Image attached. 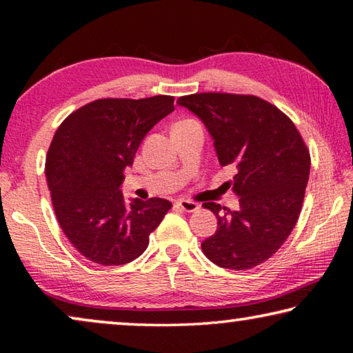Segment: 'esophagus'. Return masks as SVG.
Returning a JSON list of instances; mask_svg holds the SVG:
<instances>
[{
	"instance_id": "obj_1",
	"label": "esophagus",
	"mask_w": 353,
	"mask_h": 353,
	"mask_svg": "<svg viewBox=\"0 0 353 353\" xmlns=\"http://www.w3.org/2000/svg\"><path fill=\"white\" fill-rule=\"evenodd\" d=\"M177 205L182 208L183 212H188V213H191V212H196L199 208V204L198 202H194V201H187V199H181V201H177Z\"/></svg>"
}]
</instances>
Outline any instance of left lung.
I'll list each match as a JSON object with an SVG mask.
<instances>
[{
	"label": "left lung",
	"mask_w": 353,
	"mask_h": 353,
	"mask_svg": "<svg viewBox=\"0 0 353 353\" xmlns=\"http://www.w3.org/2000/svg\"><path fill=\"white\" fill-rule=\"evenodd\" d=\"M179 105L198 117L212 135L221 166L235 165L232 190L240 208L214 202L218 229L202 252L225 270H250L277 252L301 214L310 176V152L294 123L252 94L196 93Z\"/></svg>",
	"instance_id": "left-lung-1"
}]
</instances>
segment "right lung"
<instances>
[{"mask_svg": "<svg viewBox=\"0 0 353 353\" xmlns=\"http://www.w3.org/2000/svg\"><path fill=\"white\" fill-rule=\"evenodd\" d=\"M174 110V98L97 99L71 113L46 155V181L63 234L87 260L126 265L145 252L171 202L124 201L123 171L140 143Z\"/></svg>", "mask_w": 353, "mask_h": 353, "instance_id": "1", "label": "right lung"}]
</instances>
